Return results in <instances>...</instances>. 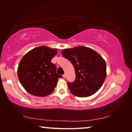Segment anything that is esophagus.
<instances>
[{
  "label": "esophagus",
  "mask_w": 132,
  "mask_h": 132,
  "mask_svg": "<svg viewBox=\"0 0 132 132\" xmlns=\"http://www.w3.org/2000/svg\"><path fill=\"white\" fill-rule=\"evenodd\" d=\"M63 76V79H65L66 77V75H65V74H64V75H63V76Z\"/></svg>",
  "instance_id": "esophagus-1"
}]
</instances>
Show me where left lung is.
I'll return each mask as SVG.
<instances>
[{
	"mask_svg": "<svg viewBox=\"0 0 132 132\" xmlns=\"http://www.w3.org/2000/svg\"><path fill=\"white\" fill-rule=\"evenodd\" d=\"M62 54L75 68V81L68 83L71 93L77 97H87L101 88L106 76V66L99 53L91 48L78 46L63 50Z\"/></svg>",
	"mask_w": 132,
	"mask_h": 132,
	"instance_id": "left-lung-1",
	"label": "left lung"
}]
</instances>
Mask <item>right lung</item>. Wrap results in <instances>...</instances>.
<instances>
[{"label":"right lung","mask_w":132,"mask_h":132,"mask_svg":"<svg viewBox=\"0 0 132 132\" xmlns=\"http://www.w3.org/2000/svg\"><path fill=\"white\" fill-rule=\"evenodd\" d=\"M56 49L46 46L35 48L24 55L17 69L19 81L24 89L37 97H46L52 93L61 75L51 59L56 55Z\"/></svg>","instance_id":"obj_1"}]
</instances>
